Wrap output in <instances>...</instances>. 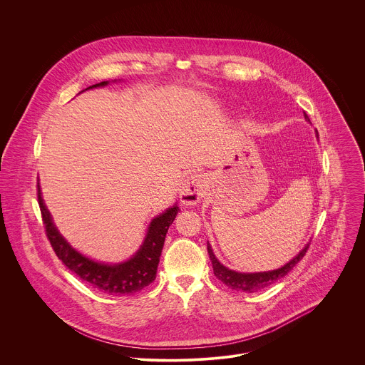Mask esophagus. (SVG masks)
<instances>
[{
	"label": "esophagus",
	"instance_id": "1",
	"mask_svg": "<svg viewBox=\"0 0 365 365\" xmlns=\"http://www.w3.org/2000/svg\"><path fill=\"white\" fill-rule=\"evenodd\" d=\"M207 180L201 174H192L185 178L182 182L181 191H180V198L181 202L185 205H195L198 201L204 197L207 191Z\"/></svg>",
	"mask_w": 365,
	"mask_h": 365
}]
</instances>
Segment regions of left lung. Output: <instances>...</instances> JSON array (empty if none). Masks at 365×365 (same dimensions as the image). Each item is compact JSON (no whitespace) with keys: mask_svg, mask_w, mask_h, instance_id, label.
Returning <instances> with one entry per match:
<instances>
[{"mask_svg":"<svg viewBox=\"0 0 365 365\" xmlns=\"http://www.w3.org/2000/svg\"><path fill=\"white\" fill-rule=\"evenodd\" d=\"M305 118H307V113H305ZM308 249H309V243L292 260L288 261L281 268H277L272 271H264V272H237V271L229 269L227 267L220 264L219 260L215 257L213 250L208 243L209 259L212 261L213 274L216 275V278L220 279L229 288L236 289V291H243V292H256L259 289H262V288L274 284L275 281L281 279L282 277H285L299 261L302 260V257L305 256Z\"/></svg>","mask_w":365,"mask_h":365,"instance_id":"1","label":"left lung"}]
</instances>
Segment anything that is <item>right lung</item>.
<instances>
[{"instance_id": "obj_1", "label": "right lung", "mask_w": 365, "mask_h": 365, "mask_svg": "<svg viewBox=\"0 0 365 365\" xmlns=\"http://www.w3.org/2000/svg\"><path fill=\"white\" fill-rule=\"evenodd\" d=\"M106 84L108 81H103L88 88L103 87ZM38 202L42 212L46 236L58 260H61L71 272H74L80 279L88 282L93 288L108 295L116 297L139 292L155 281L168 226L174 222L180 210L177 205H174L173 208L167 209L152 220L143 245L130 260L120 264H104L83 256L64 240V237L56 229L52 216L42 200L39 185Z\"/></svg>"}]
</instances>
